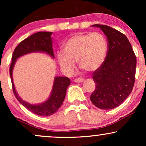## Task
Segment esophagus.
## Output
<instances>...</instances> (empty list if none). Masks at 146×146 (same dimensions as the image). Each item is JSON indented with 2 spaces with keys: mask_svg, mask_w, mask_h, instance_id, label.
Returning <instances> with one entry per match:
<instances>
[{
  "mask_svg": "<svg viewBox=\"0 0 146 146\" xmlns=\"http://www.w3.org/2000/svg\"><path fill=\"white\" fill-rule=\"evenodd\" d=\"M74 81L77 83H81V82H82L84 81V80L82 78H77V79H75Z\"/></svg>",
  "mask_w": 146,
  "mask_h": 146,
  "instance_id": "34e87169",
  "label": "esophagus"
}]
</instances>
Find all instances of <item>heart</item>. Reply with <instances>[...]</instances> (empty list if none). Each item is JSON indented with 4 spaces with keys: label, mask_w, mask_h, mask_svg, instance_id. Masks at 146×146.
I'll return each instance as SVG.
<instances>
[{
    "label": "heart",
    "mask_w": 146,
    "mask_h": 146,
    "mask_svg": "<svg viewBox=\"0 0 146 146\" xmlns=\"http://www.w3.org/2000/svg\"><path fill=\"white\" fill-rule=\"evenodd\" d=\"M107 52L106 39L100 33H77L65 40L63 49L57 52V59L67 75L73 73L75 61L80 68L92 72L103 64Z\"/></svg>",
    "instance_id": "obj_1"
}]
</instances>
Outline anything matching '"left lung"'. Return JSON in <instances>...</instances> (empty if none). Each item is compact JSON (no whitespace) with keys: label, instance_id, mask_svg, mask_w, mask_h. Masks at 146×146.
<instances>
[{"label":"left lung","instance_id":"8db88e82","mask_svg":"<svg viewBox=\"0 0 146 146\" xmlns=\"http://www.w3.org/2000/svg\"><path fill=\"white\" fill-rule=\"evenodd\" d=\"M92 27L100 28L104 33L108 50L104 62L93 73L96 87L90 101L100 109H113L131 93L135 80L136 56L124 34L107 25Z\"/></svg>","mask_w":146,"mask_h":146}]
</instances>
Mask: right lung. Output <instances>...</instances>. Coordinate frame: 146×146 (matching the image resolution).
<instances>
[{"label":"right lung","mask_w":146,"mask_h":146,"mask_svg":"<svg viewBox=\"0 0 146 146\" xmlns=\"http://www.w3.org/2000/svg\"><path fill=\"white\" fill-rule=\"evenodd\" d=\"M52 32L40 31L31 35L22 41L15 48L11 58V64L9 68V74L12 83L13 91L18 101L31 113L42 117L51 116L57 112L62 104L67 88L71 84L69 78L66 77L56 76L53 80L51 94L46 100L39 104H30L25 101L18 94L13 80V70L16 61L19 58L32 53H46L54 59Z\"/></svg>","instance_id":"obj_1"}]
</instances>
